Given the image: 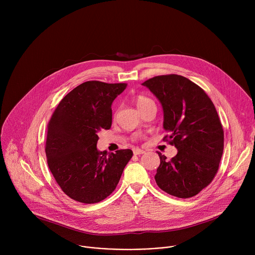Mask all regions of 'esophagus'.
<instances>
[{"label":"esophagus","instance_id":"34e87169","mask_svg":"<svg viewBox=\"0 0 255 255\" xmlns=\"http://www.w3.org/2000/svg\"><path fill=\"white\" fill-rule=\"evenodd\" d=\"M133 153H134L135 155H140V154H143V153H145V150H142V149L136 148V149H134V150H133Z\"/></svg>","mask_w":255,"mask_h":255}]
</instances>
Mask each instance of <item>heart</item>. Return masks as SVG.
<instances>
[{
    "label": "heart",
    "mask_w": 255,
    "mask_h": 255,
    "mask_svg": "<svg viewBox=\"0 0 255 255\" xmlns=\"http://www.w3.org/2000/svg\"><path fill=\"white\" fill-rule=\"evenodd\" d=\"M135 102H136V106H137L138 109L145 106V105L149 104V103H152V101L149 98L145 97V96H137L136 99H135Z\"/></svg>",
    "instance_id": "b5f03b06"
}]
</instances>
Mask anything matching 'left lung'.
I'll return each mask as SVG.
<instances>
[{
  "label": "left lung",
  "instance_id": "obj_1",
  "mask_svg": "<svg viewBox=\"0 0 255 255\" xmlns=\"http://www.w3.org/2000/svg\"><path fill=\"white\" fill-rule=\"evenodd\" d=\"M142 86L160 102L163 128L169 133L164 139L177 149L170 160L158 152L156 184L171 196L194 197L210 185L223 154L224 131L216 108L204 90L185 77L158 76Z\"/></svg>",
  "mask_w": 255,
  "mask_h": 255
}]
</instances>
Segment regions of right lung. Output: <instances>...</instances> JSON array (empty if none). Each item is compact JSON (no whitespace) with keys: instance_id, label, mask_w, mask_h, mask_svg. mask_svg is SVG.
I'll return each instance as SVG.
<instances>
[{"instance_id":"1","label":"right lung","mask_w":255,"mask_h":255,"mask_svg":"<svg viewBox=\"0 0 255 255\" xmlns=\"http://www.w3.org/2000/svg\"><path fill=\"white\" fill-rule=\"evenodd\" d=\"M127 84L86 82L58 104L47 126L45 152L56 183L72 200L95 204L110 196L131 159V149L116 153L97 148L98 133L112 125V103Z\"/></svg>"}]
</instances>
